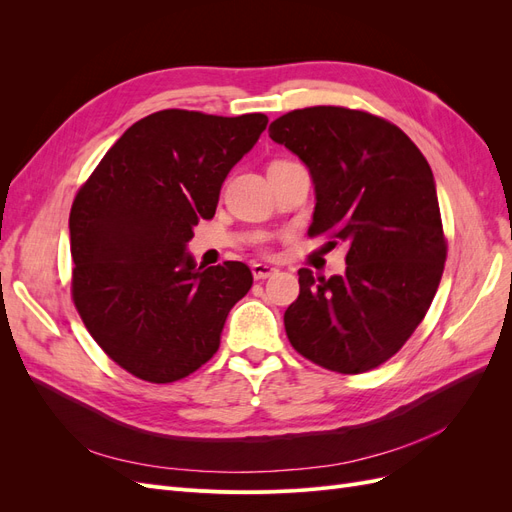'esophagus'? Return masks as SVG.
<instances>
[{"mask_svg":"<svg viewBox=\"0 0 512 512\" xmlns=\"http://www.w3.org/2000/svg\"><path fill=\"white\" fill-rule=\"evenodd\" d=\"M275 273H277V269L271 265H265V262H254L252 265V275L256 277V280H267V277H271Z\"/></svg>","mask_w":512,"mask_h":512,"instance_id":"1","label":"esophagus"}]
</instances>
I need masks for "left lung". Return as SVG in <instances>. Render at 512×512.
Returning a JSON list of instances; mask_svg holds the SVG:
<instances>
[{
    "mask_svg": "<svg viewBox=\"0 0 512 512\" xmlns=\"http://www.w3.org/2000/svg\"><path fill=\"white\" fill-rule=\"evenodd\" d=\"M269 136L312 175L309 237L348 243L344 275L299 269L286 335L312 363L363 374L408 342L440 286L446 239L433 173L391 121L344 106L286 113Z\"/></svg>",
    "mask_w": 512,
    "mask_h": 512,
    "instance_id": "obj_1",
    "label": "left lung"
}]
</instances>
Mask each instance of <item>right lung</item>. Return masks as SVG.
Returning <instances> with one entry per match:
<instances>
[{"mask_svg": "<svg viewBox=\"0 0 512 512\" xmlns=\"http://www.w3.org/2000/svg\"><path fill=\"white\" fill-rule=\"evenodd\" d=\"M267 123L262 113L147 115L76 194L72 299L98 346L132 376L175 382L218 352L228 312L254 277L237 260L198 267L185 247Z\"/></svg>", "mask_w": 512, "mask_h": 512, "instance_id": "1", "label": "right lung"}]
</instances>
